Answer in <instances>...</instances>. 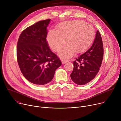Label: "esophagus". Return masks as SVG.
Returning <instances> with one entry per match:
<instances>
[{"instance_id":"1","label":"esophagus","mask_w":121,"mask_h":121,"mask_svg":"<svg viewBox=\"0 0 121 121\" xmlns=\"http://www.w3.org/2000/svg\"><path fill=\"white\" fill-rule=\"evenodd\" d=\"M69 61V60H66V59H62L61 60V62H62V63L63 64H65V63H66L67 62H68Z\"/></svg>"}]
</instances>
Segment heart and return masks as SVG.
Instances as JSON below:
<instances>
[{"label": "heart", "mask_w": 121, "mask_h": 121, "mask_svg": "<svg viewBox=\"0 0 121 121\" xmlns=\"http://www.w3.org/2000/svg\"><path fill=\"white\" fill-rule=\"evenodd\" d=\"M56 31L50 30L47 36L49 47L58 52L66 43H69L59 52L61 58H69L74 53L86 50L95 36V30L91 25L80 20L66 21L59 23Z\"/></svg>", "instance_id": "obj_1"}]
</instances>
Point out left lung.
Returning a JSON list of instances; mask_svg holds the SVG:
<instances>
[{"instance_id": "1", "label": "left lung", "mask_w": 121, "mask_h": 121, "mask_svg": "<svg viewBox=\"0 0 121 121\" xmlns=\"http://www.w3.org/2000/svg\"><path fill=\"white\" fill-rule=\"evenodd\" d=\"M103 57V41L98 30L91 47L73 62V69L71 74L72 80L79 85H85L91 81L98 73Z\"/></svg>"}]
</instances>
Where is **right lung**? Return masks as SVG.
I'll use <instances>...</instances> for the list:
<instances>
[{"mask_svg":"<svg viewBox=\"0 0 121 121\" xmlns=\"http://www.w3.org/2000/svg\"><path fill=\"white\" fill-rule=\"evenodd\" d=\"M49 22L50 19L41 21L25 29L17 43V57L21 72L27 80L38 85L50 82L62 65L46 40Z\"/></svg>","mask_w":121,"mask_h":121,"instance_id":"add662e5","label":"right lung"}]
</instances>
